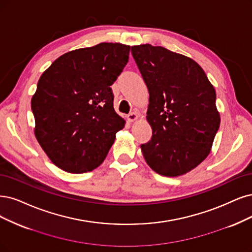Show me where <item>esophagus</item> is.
<instances>
[{"label": "esophagus", "mask_w": 252, "mask_h": 252, "mask_svg": "<svg viewBox=\"0 0 252 252\" xmlns=\"http://www.w3.org/2000/svg\"><path fill=\"white\" fill-rule=\"evenodd\" d=\"M137 119H138V114L136 113V112H131V113L127 115V120L129 121V123H133V121H135Z\"/></svg>", "instance_id": "obj_1"}]
</instances>
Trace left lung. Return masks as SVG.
Returning <instances> with one entry per match:
<instances>
[{
    "instance_id": "left-lung-1",
    "label": "left lung",
    "mask_w": 252,
    "mask_h": 252,
    "mask_svg": "<svg viewBox=\"0 0 252 252\" xmlns=\"http://www.w3.org/2000/svg\"><path fill=\"white\" fill-rule=\"evenodd\" d=\"M131 51L150 93L153 136L141 145L144 159L161 175L186 174L209 156L219 128L215 88L187 56L151 44Z\"/></svg>"
}]
</instances>
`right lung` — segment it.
Wrapping results in <instances>:
<instances>
[{
    "label": "right lung",
    "mask_w": 252,
    "mask_h": 252,
    "mask_svg": "<svg viewBox=\"0 0 252 252\" xmlns=\"http://www.w3.org/2000/svg\"><path fill=\"white\" fill-rule=\"evenodd\" d=\"M129 49L102 42L70 51L41 74L31 99L34 134L60 169L70 173L95 169L125 127L110 86L126 65Z\"/></svg>",
    "instance_id": "add662e5"
}]
</instances>
